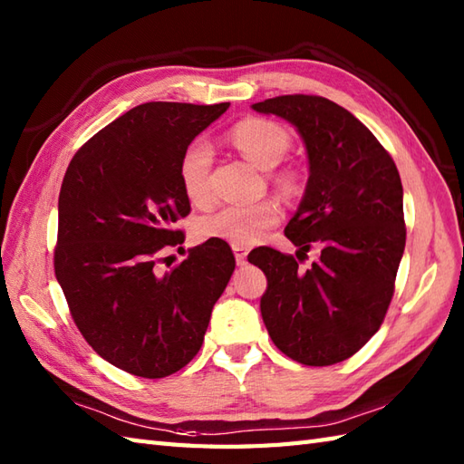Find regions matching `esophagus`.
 <instances>
[{"instance_id": "esophagus-1", "label": "esophagus", "mask_w": 464, "mask_h": 464, "mask_svg": "<svg viewBox=\"0 0 464 464\" xmlns=\"http://www.w3.org/2000/svg\"><path fill=\"white\" fill-rule=\"evenodd\" d=\"M233 253H235V261H237V265L247 263V247H241V245H233Z\"/></svg>"}]
</instances>
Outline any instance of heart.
<instances>
[{"instance_id":"b5f03b06","label":"heart","mask_w":464,"mask_h":464,"mask_svg":"<svg viewBox=\"0 0 464 464\" xmlns=\"http://www.w3.org/2000/svg\"><path fill=\"white\" fill-rule=\"evenodd\" d=\"M229 141L243 157H247L261 169H273L287 155L291 147V135L283 125L263 117H247L233 125ZM213 151L209 143L193 141L187 147L179 163V181L183 193L193 205L207 207L213 203L211 187ZM303 175L295 165H285L275 171L273 181L285 195H295L301 189ZM279 203L265 199L253 205H225L219 211L207 215L199 221L197 233L201 237H217L233 245L257 243L265 229L279 221Z\"/></svg>"}]
</instances>
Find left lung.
<instances>
[{"instance_id": "obj_1", "label": "left lung", "mask_w": 464, "mask_h": 464, "mask_svg": "<svg viewBox=\"0 0 464 464\" xmlns=\"http://www.w3.org/2000/svg\"><path fill=\"white\" fill-rule=\"evenodd\" d=\"M297 127L309 155V181L287 239L322 255L303 272L293 255L249 253L267 277L263 323L281 353L309 367L353 357L387 314L405 251L397 165L367 127L319 95H279L253 103Z\"/></svg>"}]
</instances>
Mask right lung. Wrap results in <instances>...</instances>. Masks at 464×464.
Instances as JSON below:
<instances>
[{
	"mask_svg": "<svg viewBox=\"0 0 464 464\" xmlns=\"http://www.w3.org/2000/svg\"><path fill=\"white\" fill-rule=\"evenodd\" d=\"M229 103L150 102L95 133L69 163L57 203L55 277L92 349L135 377L161 379L199 353L217 299L235 271L209 239L160 273L185 241L191 211L179 181L187 147Z\"/></svg>",
	"mask_w": 464,
	"mask_h": 464,
	"instance_id": "1",
	"label": "right lung"
}]
</instances>
